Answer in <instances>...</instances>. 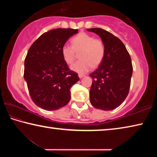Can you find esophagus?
Returning <instances> with one entry per match:
<instances>
[{"mask_svg": "<svg viewBox=\"0 0 157 157\" xmlns=\"http://www.w3.org/2000/svg\"><path fill=\"white\" fill-rule=\"evenodd\" d=\"M78 76H79V78H83V77H84L85 75H84V74H79Z\"/></svg>", "mask_w": 157, "mask_h": 157, "instance_id": "obj_1", "label": "esophagus"}]
</instances>
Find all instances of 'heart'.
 Wrapping results in <instances>:
<instances>
[{
    "label": "heart",
    "mask_w": 157,
    "mask_h": 157,
    "mask_svg": "<svg viewBox=\"0 0 157 157\" xmlns=\"http://www.w3.org/2000/svg\"><path fill=\"white\" fill-rule=\"evenodd\" d=\"M72 46L64 44L61 48L63 60L68 64H72L79 53L80 60L71 66V69L80 74L91 70L93 66H99L105 55V46L100 39L94 38L92 35L81 33L71 39Z\"/></svg>",
    "instance_id": "1"
}]
</instances>
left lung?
<instances>
[{"label": "left lung", "mask_w": 157, "mask_h": 157, "mask_svg": "<svg viewBox=\"0 0 157 157\" xmlns=\"http://www.w3.org/2000/svg\"><path fill=\"white\" fill-rule=\"evenodd\" d=\"M99 35L105 46V55L96 70L90 74L89 95L95 108L111 111L119 107L129 94L133 67L125 46L118 37L101 28L87 29Z\"/></svg>", "instance_id": "obj_1"}]
</instances>
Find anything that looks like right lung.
Returning <instances> with one entry per match:
<instances>
[{
    "instance_id": "right-lung-1",
    "label": "right lung",
    "mask_w": 157,
    "mask_h": 157,
    "mask_svg": "<svg viewBox=\"0 0 157 157\" xmlns=\"http://www.w3.org/2000/svg\"><path fill=\"white\" fill-rule=\"evenodd\" d=\"M72 28L50 30L32 44L24 63V79L34 104L45 110L62 108L71 99L70 89L79 81L69 69L61 48L69 37L78 33Z\"/></svg>"
}]
</instances>
